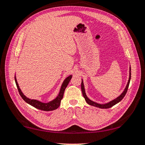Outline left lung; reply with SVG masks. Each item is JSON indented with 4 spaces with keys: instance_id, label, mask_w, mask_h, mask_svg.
Wrapping results in <instances>:
<instances>
[{
    "instance_id": "1",
    "label": "left lung",
    "mask_w": 145,
    "mask_h": 145,
    "mask_svg": "<svg viewBox=\"0 0 145 145\" xmlns=\"http://www.w3.org/2000/svg\"><path fill=\"white\" fill-rule=\"evenodd\" d=\"M129 74H130V75H129V79H128V83H127V86H126L125 88L124 89V90H123V91L122 92L121 94L119 95V96L117 98H115L114 100L110 101H109V102H108L106 103H105V104L98 103L97 102H95V101L91 100L90 99H89L88 97L87 96V95H86L84 85V82H83V80L82 79V84H81V89H82L83 96H84L85 100L86 101V102H87L88 105H90L100 108H109L112 107L113 106L119 103L120 101H121L123 99V98H124V97L125 96V95H126V93H127V90H128L129 84H130V80H131V67H130V73H129Z\"/></svg>"
}]
</instances>
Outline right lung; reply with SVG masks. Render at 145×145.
Returning a JSON list of instances; mask_svg holds the SVG:
<instances>
[{"label": "right lung", "instance_id": "obj_1", "mask_svg": "<svg viewBox=\"0 0 145 145\" xmlns=\"http://www.w3.org/2000/svg\"><path fill=\"white\" fill-rule=\"evenodd\" d=\"M72 77V75H70V76H69L68 77H67L64 80L63 82L62 83V85L61 86L59 93H58V95H57V97L55 98V99L49 101L48 103H44L37 100L30 99V98H27L26 96H25V95H24L22 91H21L19 86H18V84L17 83L16 76H15V84H16L18 91L19 92L20 95L26 103H27L28 104L30 105L31 106L35 107L39 110H41L44 111H52V110L57 109L60 106L61 100L63 97L64 91L65 90V88L67 87L68 84H69V82L70 81Z\"/></svg>", "mask_w": 145, "mask_h": 145}]
</instances>
